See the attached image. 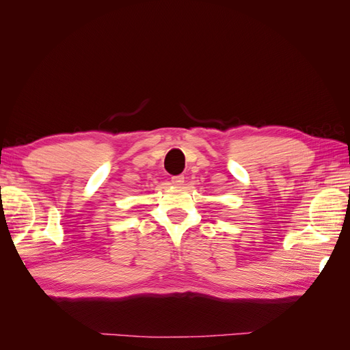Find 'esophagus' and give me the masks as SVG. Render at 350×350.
<instances>
[{"instance_id": "obj_1", "label": "esophagus", "mask_w": 350, "mask_h": 350, "mask_svg": "<svg viewBox=\"0 0 350 350\" xmlns=\"http://www.w3.org/2000/svg\"><path fill=\"white\" fill-rule=\"evenodd\" d=\"M171 183L174 185V187H182V185L185 183V176H174L171 177Z\"/></svg>"}]
</instances>
